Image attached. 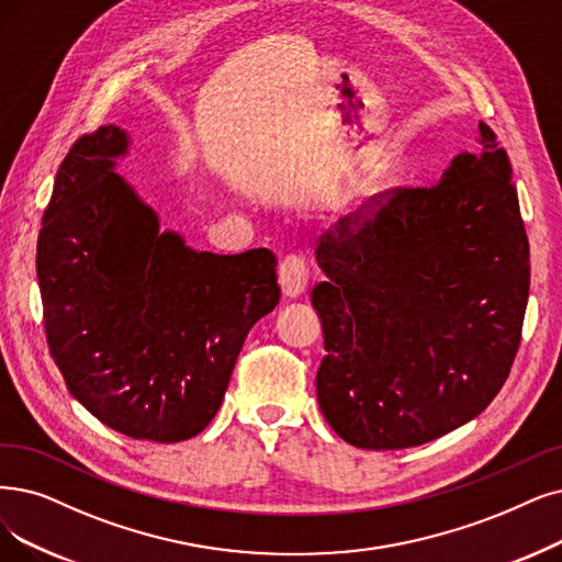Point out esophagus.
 Segmentation results:
<instances>
[{
  "mask_svg": "<svg viewBox=\"0 0 562 562\" xmlns=\"http://www.w3.org/2000/svg\"><path fill=\"white\" fill-rule=\"evenodd\" d=\"M279 285L283 290V297L295 300L300 297L308 285V267L302 258L288 256L279 265Z\"/></svg>",
  "mask_w": 562,
  "mask_h": 562,
  "instance_id": "1",
  "label": "esophagus"
}]
</instances>
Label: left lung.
Wrapping results in <instances>:
<instances>
[{
    "instance_id": "obj_1",
    "label": "left lung",
    "mask_w": 562,
    "mask_h": 562,
    "mask_svg": "<svg viewBox=\"0 0 562 562\" xmlns=\"http://www.w3.org/2000/svg\"><path fill=\"white\" fill-rule=\"evenodd\" d=\"M383 195L318 241L316 390L346 442L406 450L475 419L505 385L530 251L507 151L484 122L480 151L454 156L436 187Z\"/></svg>"
}]
</instances>
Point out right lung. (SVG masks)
<instances>
[{"label":"right lung","instance_id":"1","mask_svg":"<svg viewBox=\"0 0 562 562\" xmlns=\"http://www.w3.org/2000/svg\"><path fill=\"white\" fill-rule=\"evenodd\" d=\"M128 133L101 126L61 161L36 277L66 387L136 440L179 442L214 419L249 329L279 304L277 258L193 251L115 172Z\"/></svg>","mask_w":562,"mask_h":562}]
</instances>
